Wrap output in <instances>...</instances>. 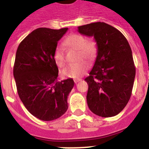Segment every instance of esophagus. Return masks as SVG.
<instances>
[{
  "instance_id": "1",
  "label": "esophagus",
  "mask_w": 149,
  "mask_h": 149,
  "mask_svg": "<svg viewBox=\"0 0 149 149\" xmlns=\"http://www.w3.org/2000/svg\"><path fill=\"white\" fill-rule=\"evenodd\" d=\"M81 81V79H74V82H75V84H77V83H79V81Z\"/></svg>"
}]
</instances>
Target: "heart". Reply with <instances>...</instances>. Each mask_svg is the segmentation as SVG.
<instances>
[{
    "label": "heart",
    "mask_w": 149,
    "mask_h": 149,
    "mask_svg": "<svg viewBox=\"0 0 149 149\" xmlns=\"http://www.w3.org/2000/svg\"><path fill=\"white\" fill-rule=\"evenodd\" d=\"M64 45L68 48L78 51L77 61L84 59L88 62H92L97 55L98 47L97 42L94 40H86L82 34H70L64 40ZM53 59L58 67L62 68L65 65V55L62 47L58 46L55 48L53 52ZM88 68V64L82 60L74 65H70L65 68L62 70V74L67 78L79 79L86 73Z\"/></svg>",
    "instance_id": "b5f03b06"
}]
</instances>
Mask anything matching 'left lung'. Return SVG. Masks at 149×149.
Segmentation results:
<instances>
[{
    "instance_id": "8db88e82",
    "label": "left lung",
    "mask_w": 149,
    "mask_h": 149,
    "mask_svg": "<svg viewBox=\"0 0 149 149\" xmlns=\"http://www.w3.org/2000/svg\"><path fill=\"white\" fill-rule=\"evenodd\" d=\"M78 31L94 37L98 47L94 67L85 79L88 108L100 117L115 116L128 102L136 76L130 45L119 30L104 22L80 26Z\"/></svg>"
}]
</instances>
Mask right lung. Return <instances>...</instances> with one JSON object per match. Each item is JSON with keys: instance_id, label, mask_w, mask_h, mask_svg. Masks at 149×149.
<instances>
[{"instance_id": "add662e5", "label": "right lung", "mask_w": 149, "mask_h": 149, "mask_svg": "<svg viewBox=\"0 0 149 149\" xmlns=\"http://www.w3.org/2000/svg\"><path fill=\"white\" fill-rule=\"evenodd\" d=\"M68 28H38L26 36L16 50L13 76L19 98L38 119L51 121L68 109L67 99L74 86L72 79L57 81L58 68L53 59L58 42Z\"/></svg>"}]
</instances>
